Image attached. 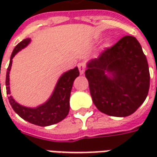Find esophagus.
Wrapping results in <instances>:
<instances>
[{
  "instance_id": "esophagus-1",
  "label": "esophagus",
  "mask_w": 157,
  "mask_h": 157,
  "mask_svg": "<svg viewBox=\"0 0 157 157\" xmlns=\"http://www.w3.org/2000/svg\"><path fill=\"white\" fill-rule=\"evenodd\" d=\"M78 68L79 71H80V74L81 75H84V73H85L86 71V65L85 63H79L78 64Z\"/></svg>"
}]
</instances>
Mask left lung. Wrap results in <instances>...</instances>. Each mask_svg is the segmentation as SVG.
Here are the masks:
<instances>
[{
    "mask_svg": "<svg viewBox=\"0 0 157 157\" xmlns=\"http://www.w3.org/2000/svg\"><path fill=\"white\" fill-rule=\"evenodd\" d=\"M85 75L92 102L107 115H130L148 95V63L140 43L133 36L122 38L98 58L89 60Z\"/></svg>",
    "mask_w": 157,
    "mask_h": 157,
    "instance_id": "obj_1",
    "label": "left lung"
}]
</instances>
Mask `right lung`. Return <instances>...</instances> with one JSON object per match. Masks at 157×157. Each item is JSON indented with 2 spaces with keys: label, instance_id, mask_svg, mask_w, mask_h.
I'll return each instance as SVG.
<instances>
[{
  "label": "right lung",
  "instance_id": "add662e5",
  "mask_svg": "<svg viewBox=\"0 0 157 157\" xmlns=\"http://www.w3.org/2000/svg\"><path fill=\"white\" fill-rule=\"evenodd\" d=\"M31 43V39H23L13 49L10 58V63L6 71V86L10 104L13 110L22 118L33 124L39 126H49L63 120L68 115L70 110V97L75 79L79 76L78 67H75L63 73L58 79L55 89L49 98L35 108L21 105L11 96L10 91V71L12 69V59L19 51L26 48ZM1 85V84H0Z\"/></svg>",
  "mask_w": 157,
  "mask_h": 157
}]
</instances>
